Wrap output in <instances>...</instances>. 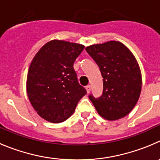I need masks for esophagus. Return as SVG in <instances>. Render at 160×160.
Instances as JSON below:
<instances>
[{"label":"esophagus","instance_id":"obj_1","mask_svg":"<svg viewBox=\"0 0 160 160\" xmlns=\"http://www.w3.org/2000/svg\"><path fill=\"white\" fill-rule=\"evenodd\" d=\"M86 91H87L88 93L90 92H91V85L86 86Z\"/></svg>","mask_w":160,"mask_h":160}]
</instances>
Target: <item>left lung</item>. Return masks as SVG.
<instances>
[{
  "instance_id": "left-lung-1",
  "label": "left lung",
  "mask_w": 160,
  "mask_h": 160,
  "mask_svg": "<svg viewBox=\"0 0 160 160\" xmlns=\"http://www.w3.org/2000/svg\"><path fill=\"white\" fill-rule=\"evenodd\" d=\"M85 49L100 67L103 78L101 97L89 96L98 114L110 121L128 115L142 88L140 68L133 53L116 41L89 45Z\"/></svg>"
}]
</instances>
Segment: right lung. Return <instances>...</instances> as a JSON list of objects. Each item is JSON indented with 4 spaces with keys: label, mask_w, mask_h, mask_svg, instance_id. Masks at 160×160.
<instances>
[{
    "label": "right lung",
    "mask_w": 160,
    "mask_h": 160,
    "mask_svg": "<svg viewBox=\"0 0 160 160\" xmlns=\"http://www.w3.org/2000/svg\"><path fill=\"white\" fill-rule=\"evenodd\" d=\"M84 45L52 40L37 52L27 75L28 100L37 114L50 123L68 119L86 90L79 84L73 68Z\"/></svg>",
    "instance_id": "obj_1"
}]
</instances>
